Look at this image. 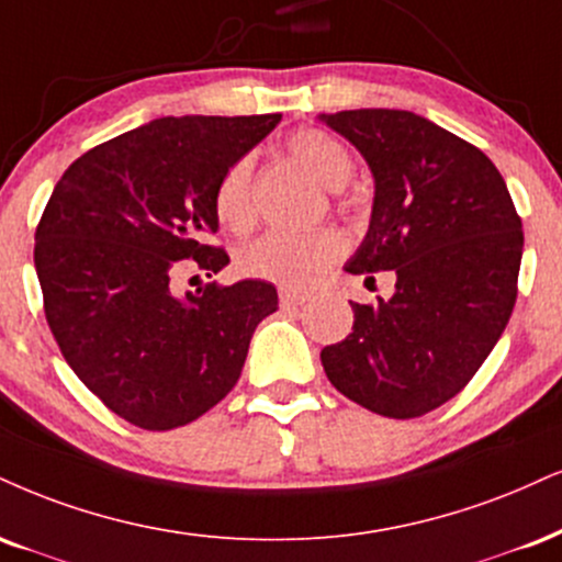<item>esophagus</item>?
Masks as SVG:
<instances>
[{
	"mask_svg": "<svg viewBox=\"0 0 562 562\" xmlns=\"http://www.w3.org/2000/svg\"><path fill=\"white\" fill-rule=\"evenodd\" d=\"M308 301V293H299V290L280 288V306L282 308H299Z\"/></svg>",
	"mask_w": 562,
	"mask_h": 562,
	"instance_id": "obj_1",
	"label": "esophagus"
}]
</instances>
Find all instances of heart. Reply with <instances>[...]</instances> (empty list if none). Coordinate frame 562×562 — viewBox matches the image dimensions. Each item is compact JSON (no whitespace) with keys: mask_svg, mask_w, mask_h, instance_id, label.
Returning <instances> with one entry per match:
<instances>
[{"mask_svg":"<svg viewBox=\"0 0 562 562\" xmlns=\"http://www.w3.org/2000/svg\"><path fill=\"white\" fill-rule=\"evenodd\" d=\"M288 148L306 170L324 186L340 188L353 175V157L342 140L319 131L303 127L288 138ZM214 214L229 233H248L256 225L254 199V157L243 154L229 161L214 188ZM348 243L335 227H319L311 233H274L261 235L238 254L240 274L254 280L274 282L280 288L306 290L342 259Z\"/></svg>","mask_w":562,"mask_h":562,"instance_id":"1","label":"heart"}]
</instances>
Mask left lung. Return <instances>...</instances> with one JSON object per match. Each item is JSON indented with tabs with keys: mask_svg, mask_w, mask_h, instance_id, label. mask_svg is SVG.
I'll return each mask as SVG.
<instances>
[{
	"mask_svg": "<svg viewBox=\"0 0 562 562\" xmlns=\"http://www.w3.org/2000/svg\"><path fill=\"white\" fill-rule=\"evenodd\" d=\"M322 123L374 175V209L350 274L397 277L390 301L350 303L353 333L322 350L329 382L387 418L456 397L508 324L524 254L520 216L484 151L405 110H348Z\"/></svg>",
	"mask_w": 562,
	"mask_h": 562,
	"instance_id": "1",
	"label": "left lung"
}]
</instances>
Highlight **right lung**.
<instances>
[{
	"label": "right lung",
	"instance_id": "1",
	"mask_svg": "<svg viewBox=\"0 0 562 562\" xmlns=\"http://www.w3.org/2000/svg\"><path fill=\"white\" fill-rule=\"evenodd\" d=\"M280 117L154 120L93 146L54 186L33 248L46 322L78 380L135 427H186L214 408L277 311L269 282L178 295L175 277L229 261L209 243L216 180Z\"/></svg>",
	"mask_w": 562,
	"mask_h": 562
}]
</instances>
